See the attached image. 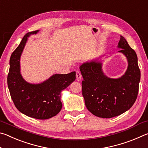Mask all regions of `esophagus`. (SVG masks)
Wrapping results in <instances>:
<instances>
[{
  "mask_svg": "<svg viewBox=\"0 0 148 148\" xmlns=\"http://www.w3.org/2000/svg\"><path fill=\"white\" fill-rule=\"evenodd\" d=\"M82 74H81V72H80L79 71H76V79L77 81H79L80 79H81L82 78Z\"/></svg>",
  "mask_w": 148,
  "mask_h": 148,
  "instance_id": "obj_1",
  "label": "esophagus"
}]
</instances>
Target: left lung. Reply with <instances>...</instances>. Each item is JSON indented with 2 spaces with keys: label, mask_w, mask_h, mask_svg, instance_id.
I'll return each instance as SVG.
<instances>
[{
  "label": "left lung",
  "mask_w": 148,
  "mask_h": 148,
  "mask_svg": "<svg viewBox=\"0 0 148 148\" xmlns=\"http://www.w3.org/2000/svg\"><path fill=\"white\" fill-rule=\"evenodd\" d=\"M118 47L128 61L127 71L119 78L105 76L99 62H86L79 67L84 78L82 86L85 104L91 113L99 117L112 118L124 113L132 106L138 93L140 71L136 52L121 36Z\"/></svg>",
  "instance_id": "1"
}]
</instances>
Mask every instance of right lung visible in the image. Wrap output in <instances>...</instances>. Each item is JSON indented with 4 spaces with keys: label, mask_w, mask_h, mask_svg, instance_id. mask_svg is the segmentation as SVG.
Instances as JSON below:
<instances>
[{
    "label": "right lung",
    "mask_w": 148,
    "mask_h": 148,
    "mask_svg": "<svg viewBox=\"0 0 148 148\" xmlns=\"http://www.w3.org/2000/svg\"><path fill=\"white\" fill-rule=\"evenodd\" d=\"M38 32L27 33L12 53L7 82L11 98L20 112L32 118L47 119L61 111V92L74 81L76 72L55 74L40 84H31L25 81L20 74V57L27 37Z\"/></svg>",
    "instance_id": "obj_1"
}]
</instances>
